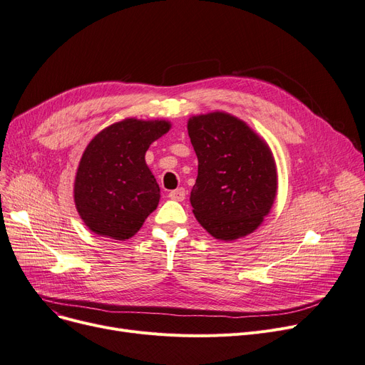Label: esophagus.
Returning a JSON list of instances; mask_svg holds the SVG:
<instances>
[{
	"instance_id": "34e87169",
	"label": "esophagus",
	"mask_w": 365,
	"mask_h": 365,
	"mask_svg": "<svg viewBox=\"0 0 365 365\" xmlns=\"http://www.w3.org/2000/svg\"><path fill=\"white\" fill-rule=\"evenodd\" d=\"M168 197L174 201H183L185 197H186V192H185L183 187H178V189H174V191H170Z\"/></svg>"
}]
</instances>
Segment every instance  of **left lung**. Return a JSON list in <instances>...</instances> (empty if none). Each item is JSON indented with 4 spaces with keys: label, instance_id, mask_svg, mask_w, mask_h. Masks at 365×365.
I'll return each mask as SVG.
<instances>
[{
    "label": "left lung",
    "instance_id": "left-lung-1",
    "mask_svg": "<svg viewBox=\"0 0 365 365\" xmlns=\"http://www.w3.org/2000/svg\"><path fill=\"white\" fill-rule=\"evenodd\" d=\"M187 134L198 158L192 212L215 239L232 242L255 231L277 195V168L267 141L230 113L191 116Z\"/></svg>",
    "mask_w": 365,
    "mask_h": 365
}]
</instances>
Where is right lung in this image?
I'll use <instances>...</instances> for the list:
<instances>
[{
    "label": "right lung",
    "mask_w": 365,
    "mask_h": 365,
    "mask_svg": "<svg viewBox=\"0 0 365 365\" xmlns=\"http://www.w3.org/2000/svg\"><path fill=\"white\" fill-rule=\"evenodd\" d=\"M170 128L164 119L126 118L89 141L76 173L74 204L92 232L131 239L158 207L161 191L145 156Z\"/></svg>",
    "instance_id": "1"
}]
</instances>
